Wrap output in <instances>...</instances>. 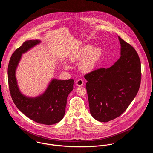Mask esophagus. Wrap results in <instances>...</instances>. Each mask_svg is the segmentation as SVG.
I'll use <instances>...</instances> for the list:
<instances>
[{"label":"esophagus","mask_w":153,"mask_h":153,"mask_svg":"<svg viewBox=\"0 0 153 153\" xmlns=\"http://www.w3.org/2000/svg\"><path fill=\"white\" fill-rule=\"evenodd\" d=\"M83 84H84V82H83V81H82V79H81L77 80L76 82V85L78 87H81V86L83 85Z\"/></svg>","instance_id":"34e87169"}]
</instances>
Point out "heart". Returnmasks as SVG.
Instances as JSON below:
<instances>
[{
    "instance_id": "b5f03b06",
    "label": "heart",
    "mask_w": 153,
    "mask_h": 153,
    "mask_svg": "<svg viewBox=\"0 0 153 153\" xmlns=\"http://www.w3.org/2000/svg\"><path fill=\"white\" fill-rule=\"evenodd\" d=\"M102 55V50L100 47H94L92 45H87L82 48L71 57L72 62L81 61L79 68L84 73L91 72L95 68ZM65 68L70 69L71 66L66 62Z\"/></svg>"
}]
</instances>
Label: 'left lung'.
<instances>
[{
  "mask_svg": "<svg viewBox=\"0 0 153 153\" xmlns=\"http://www.w3.org/2000/svg\"><path fill=\"white\" fill-rule=\"evenodd\" d=\"M120 58L109 68L85 75L89 111L94 118L108 122L120 116L138 91L141 76L139 56L130 45L119 36Z\"/></svg>",
  "mask_w": 153,
  "mask_h": 153,
  "instance_id": "1",
  "label": "left lung"
}]
</instances>
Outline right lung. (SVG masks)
Wrapping results in <instances>:
<instances>
[{"label":"right lung","instance_id":"1","mask_svg":"<svg viewBox=\"0 0 153 153\" xmlns=\"http://www.w3.org/2000/svg\"><path fill=\"white\" fill-rule=\"evenodd\" d=\"M41 42L38 39L26 41L16 49L8 65V83L12 100L23 114L38 123L52 125L61 121L65 115L66 100L73 90L74 80L52 78L42 94L32 97L22 94L16 76L22 55Z\"/></svg>","mask_w":153,"mask_h":153}]
</instances>
